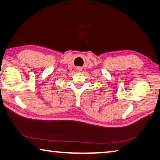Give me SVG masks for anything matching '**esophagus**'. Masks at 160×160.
Segmentation results:
<instances>
[{
	"label": "esophagus",
	"mask_w": 160,
	"mask_h": 160,
	"mask_svg": "<svg viewBox=\"0 0 160 160\" xmlns=\"http://www.w3.org/2000/svg\"><path fill=\"white\" fill-rule=\"evenodd\" d=\"M82 67H79L77 68V71H82Z\"/></svg>",
	"instance_id": "1"
}]
</instances>
